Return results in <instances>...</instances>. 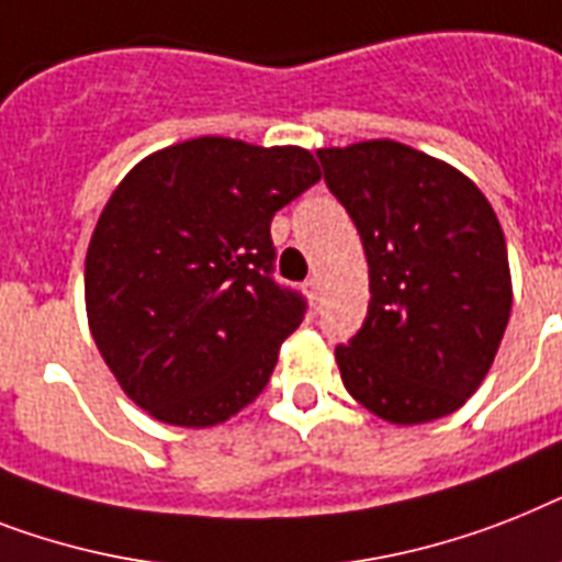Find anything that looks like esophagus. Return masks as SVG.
Wrapping results in <instances>:
<instances>
[{
	"label": "esophagus",
	"instance_id": "1",
	"mask_svg": "<svg viewBox=\"0 0 562 562\" xmlns=\"http://www.w3.org/2000/svg\"><path fill=\"white\" fill-rule=\"evenodd\" d=\"M303 291L308 294L312 303H317V300H321V280H317V277H308V280L303 282Z\"/></svg>",
	"mask_w": 562,
	"mask_h": 562
}]
</instances>
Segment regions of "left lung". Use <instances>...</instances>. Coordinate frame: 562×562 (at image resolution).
Instances as JSON below:
<instances>
[{
	"mask_svg": "<svg viewBox=\"0 0 562 562\" xmlns=\"http://www.w3.org/2000/svg\"><path fill=\"white\" fill-rule=\"evenodd\" d=\"M317 158L369 262L367 321L335 349L344 386L390 424L456 413L485 381L510 317L494 207L456 167L398 140Z\"/></svg>",
	"mask_w": 562,
	"mask_h": 562,
	"instance_id": "8db88e82",
	"label": "left lung"
}]
</instances>
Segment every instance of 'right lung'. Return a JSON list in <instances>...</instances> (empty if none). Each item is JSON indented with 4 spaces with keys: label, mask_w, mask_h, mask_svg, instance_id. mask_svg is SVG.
I'll return each mask as SVG.
<instances>
[{
    "label": "right lung",
    "mask_w": 562,
    "mask_h": 562,
    "mask_svg": "<svg viewBox=\"0 0 562 562\" xmlns=\"http://www.w3.org/2000/svg\"><path fill=\"white\" fill-rule=\"evenodd\" d=\"M321 181L308 149L193 138L135 164L86 254V314L153 418L213 427L248 407L305 300L273 282L271 218Z\"/></svg>",
    "instance_id": "1"
}]
</instances>
